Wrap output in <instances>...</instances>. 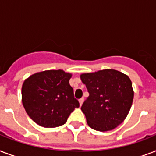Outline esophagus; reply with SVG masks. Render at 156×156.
<instances>
[{
  "instance_id": "34e87169",
  "label": "esophagus",
  "mask_w": 156,
  "mask_h": 156,
  "mask_svg": "<svg viewBox=\"0 0 156 156\" xmlns=\"http://www.w3.org/2000/svg\"><path fill=\"white\" fill-rule=\"evenodd\" d=\"M83 101H84V98H82L79 100V104H80V106H82V104H83Z\"/></svg>"
}]
</instances>
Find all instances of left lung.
<instances>
[{
    "label": "left lung",
    "instance_id": "8db88e82",
    "mask_svg": "<svg viewBox=\"0 0 156 156\" xmlns=\"http://www.w3.org/2000/svg\"><path fill=\"white\" fill-rule=\"evenodd\" d=\"M80 78L89 92V97L81 108L88 126L104 132L121 125L133 103L130 78L112 69L82 73Z\"/></svg>",
    "mask_w": 156,
    "mask_h": 156
}]
</instances>
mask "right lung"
<instances>
[{
  "label": "right lung",
  "instance_id": "right-lung-1",
  "mask_svg": "<svg viewBox=\"0 0 156 156\" xmlns=\"http://www.w3.org/2000/svg\"><path fill=\"white\" fill-rule=\"evenodd\" d=\"M72 73L62 69L38 72L25 79L22 101L27 113L35 123L55 128L66 123L79 103L69 85Z\"/></svg>",
  "mask_w": 156,
  "mask_h": 156
}]
</instances>
